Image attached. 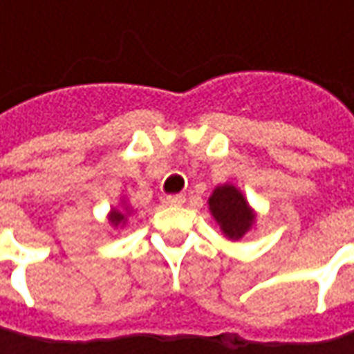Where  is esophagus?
<instances>
[{"instance_id": "obj_1", "label": "esophagus", "mask_w": 354, "mask_h": 354, "mask_svg": "<svg viewBox=\"0 0 354 354\" xmlns=\"http://www.w3.org/2000/svg\"><path fill=\"white\" fill-rule=\"evenodd\" d=\"M163 201H165V205H169V207H181L185 203V195H167Z\"/></svg>"}]
</instances>
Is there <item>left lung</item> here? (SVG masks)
Returning <instances> with one entry per match:
<instances>
[{
  "instance_id": "8db88e82",
  "label": "left lung",
  "mask_w": 354,
  "mask_h": 354,
  "mask_svg": "<svg viewBox=\"0 0 354 354\" xmlns=\"http://www.w3.org/2000/svg\"><path fill=\"white\" fill-rule=\"evenodd\" d=\"M209 209L225 236L230 240H240L256 221L248 201L234 185H218L209 197Z\"/></svg>"
}]
</instances>
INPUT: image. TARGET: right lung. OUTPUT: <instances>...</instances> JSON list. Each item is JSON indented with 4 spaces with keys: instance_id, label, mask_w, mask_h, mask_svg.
<instances>
[{
    "instance_id": "right-lung-1",
    "label": "right lung",
    "mask_w": 354,
    "mask_h": 354,
    "mask_svg": "<svg viewBox=\"0 0 354 354\" xmlns=\"http://www.w3.org/2000/svg\"><path fill=\"white\" fill-rule=\"evenodd\" d=\"M129 212V207H124V211H118V209H112L110 212V223L114 226H122L126 223V214Z\"/></svg>"
}]
</instances>
